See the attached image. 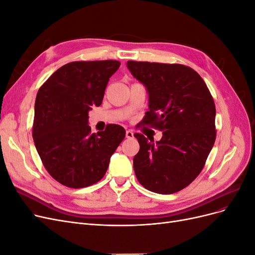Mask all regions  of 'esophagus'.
<instances>
[{
	"label": "esophagus",
	"mask_w": 255,
	"mask_h": 255,
	"mask_svg": "<svg viewBox=\"0 0 255 255\" xmlns=\"http://www.w3.org/2000/svg\"><path fill=\"white\" fill-rule=\"evenodd\" d=\"M126 136H127V138H128V139H132V138L134 137V133H133V130H130V129L127 130Z\"/></svg>",
	"instance_id": "obj_1"
}]
</instances>
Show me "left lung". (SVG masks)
I'll use <instances>...</instances> for the list:
<instances>
[{
    "instance_id": "obj_1",
    "label": "left lung",
    "mask_w": 255,
    "mask_h": 255,
    "mask_svg": "<svg viewBox=\"0 0 255 255\" xmlns=\"http://www.w3.org/2000/svg\"><path fill=\"white\" fill-rule=\"evenodd\" d=\"M149 92L145 126L163 130L155 144L135 133L140 149L134 170L144 188L170 195L187 187L202 171L215 139L216 107L203 79L181 64L128 61Z\"/></svg>"
}]
</instances>
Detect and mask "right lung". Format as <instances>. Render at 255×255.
Here are the masks:
<instances>
[{
	"label": "right lung",
	"instance_id": "obj_1",
	"mask_svg": "<svg viewBox=\"0 0 255 255\" xmlns=\"http://www.w3.org/2000/svg\"><path fill=\"white\" fill-rule=\"evenodd\" d=\"M118 60L72 61L54 72L38 90L33 138L42 164L54 180L70 188L94 185L105 175L126 129L109 125L91 133L88 112L102 104Z\"/></svg>",
	"mask_w": 255,
	"mask_h": 255
}]
</instances>
